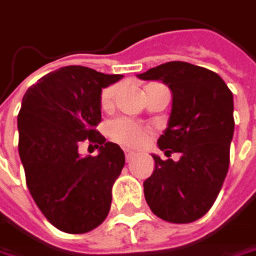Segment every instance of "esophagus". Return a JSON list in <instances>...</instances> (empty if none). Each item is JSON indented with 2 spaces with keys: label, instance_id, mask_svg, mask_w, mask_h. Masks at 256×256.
<instances>
[{
  "label": "esophagus",
  "instance_id": "34e87169",
  "mask_svg": "<svg viewBox=\"0 0 256 256\" xmlns=\"http://www.w3.org/2000/svg\"><path fill=\"white\" fill-rule=\"evenodd\" d=\"M124 154H126V160L128 162L134 156V153H133V152H130V150H126V152H124Z\"/></svg>",
  "mask_w": 256,
  "mask_h": 256
}]
</instances>
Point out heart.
Masks as SVG:
<instances>
[{
	"label": "heart",
	"mask_w": 256,
	"mask_h": 256,
	"mask_svg": "<svg viewBox=\"0 0 256 256\" xmlns=\"http://www.w3.org/2000/svg\"><path fill=\"white\" fill-rule=\"evenodd\" d=\"M116 84H112L106 88H103L102 94H100V106L103 108H110L114 103V98L117 94ZM107 133L118 143L120 146L126 148V149H138L140 146H143L146 143V140L149 138L148 130L140 126L139 123L130 120V118H124V117H118L112 120L107 124Z\"/></svg>",
	"instance_id": "b5f03b06"
}]
</instances>
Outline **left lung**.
<instances>
[{
    "label": "left lung",
    "instance_id": "1",
    "mask_svg": "<svg viewBox=\"0 0 256 256\" xmlns=\"http://www.w3.org/2000/svg\"><path fill=\"white\" fill-rule=\"evenodd\" d=\"M160 80L172 92V112L158 144L154 170L144 180V198L152 212L172 224L202 218L216 200L229 168L234 138V96L216 72L184 62H169L138 74Z\"/></svg>",
    "mask_w": 256,
    "mask_h": 256
}]
</instances>
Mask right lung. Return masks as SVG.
<instances>
[{
    "label": "right lung",
    "instance_id": "right-lung-1",
    "mask_svg": "<svg viewBox=\"0 0 256 256\" xmlns=\"http://www.w3.org/2000/svg\"><path fill=\"white\" fill-rule=\"evenodd\" d=\"M122 77L67 66L41 77L22 97L18 152L27 186L42 215L62 232L86 234L108 215L124 153L96 126L102 88ZM86 140L99 148L97 156H80Z\"/></svg>",
    "mask_w": 256,
    "mask_h": 256
}]
</instances>
